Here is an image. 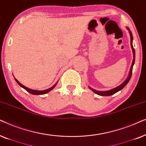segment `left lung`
Listing matches in <instances>:
<instances>
[{"instance_id":"obj_1","label":"left lung","mask_w":146,"mask_h":146,"mask_svg":"<svg viewBox=\"0 0 146 146\" xmlns=\"http://www.w3.org/2000/svg\"><path fill=\"white\" fill-rule=\"evenodd\" d=\"M127 29L129 30V34H130V38H131V46L132 50H133V62H132V64H131V69H130V72H129V76H128L127 79H126V80L124 81V82L122 83V84L120 85L119 86H118L117 87H115V88L111 89V90H109V91H100L95 90V89H93L92 88H91V87H89V89H90L91 90H92L93 92H94L95 93H96V94L99 95V96H112V95H113L114 93H117V91L121 90V89H123V87L127 84V83L129 82L130 79H131V75H132V70H133V66L134 65V63H135V49H134V48L133 47V44H132V40H133V36H132V33H131V31H129V29L127 28Z\"/></svg>"}]
</instances>
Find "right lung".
<instances>
[{
  "label": "right lung",
  "mask_w": 146,
  "mask_h": 146,
  "mask_svg": "<svg viewBox=\"0 0 146 146\" xmlns=\"http://www.w3.org/2000/svg\"><path fill=\"white\" fill-rule=\"evenodd\" d=\"M15 79V81H17V83H18V84H19V85H20V86H21V87H23V89H25V90L28 91L29 93H31V94H33V95H43V94H46V93H47L49 92L50 91H51L52 89H53L54 88V87H55L56 86V85H57V83H55V84L54 85L53 87H50V88H49V89H46V90H44V91L33 90V89H31L28 88V87H27L24 86V85L21 84V83H19V81H17L16 79Z\"/></svg>",
  "instance_id": "obj_1"
}]
</instances>
